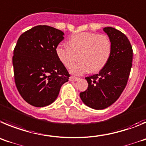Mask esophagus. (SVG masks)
I'll return each instance as SVG.
<instances>
[{
	"label": "esophagus",
	"instance_id": "1",
	"mask_svg": "<svg viewBox=\"0 0 146 146\" xmlns=\"http://www.w3.org/2000/svg\"><path fill=\"white\" fill-rule=\"evenodd\" d=\"M78 79H79V78H77V77H74V76H70V78H69V80L71 81H78Z\"/></svg>",
	"mask_w": 146,
	"mask_h": 146
}]
</instances>
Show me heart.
<instances>
[{"label":"heart","instance_id":"1","mask_svg":"<svg viewBox=\"0 0 146 146\" xmlns=\"http://www.w3.org/2000/svg\"><path fill=\"white\" fill-rule=\"evenodd\" d=\"M68 45L60 44L56 54L64 66L70 68L78 55L79 62L70 68V73L81 75L90 71L95 73L104 68L111 53L112 44L108 36L94 33H80L70 36Z\"/></svg>","mask_w":146,"mask_h":146}]
</instances>
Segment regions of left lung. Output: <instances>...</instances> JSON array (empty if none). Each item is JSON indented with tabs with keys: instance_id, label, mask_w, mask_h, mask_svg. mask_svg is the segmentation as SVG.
<instances>
[{
	"instance_id": "8db88e82",
	"label": "left lung",
	"mask_w": 146,
	"mask_h": 146,
	"mask_svg": "<svg viewBox=\"0 0 146 146\" xmlns=\"http://www.w3.org/2000/svg\"><path fill=\"white\" fill-rule=\"evenodd\" d=\"M103 31L112 44L111 56L98 74L85 78L88 88L80 93L83 102L96 110L106 108L117 100L127 86L132 65L133 51L127 36L111 27Z\"/></svg>"
}]
</instances>
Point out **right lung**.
Wrapping results in <instances>:
<instances>
[{
	"label": "right lung",
	"instance_id": "right-lung-1",
	"mask_svg": "<svg viewBox=\"0 0 146 146\" xmlns=\"http://www.w3.org/2000/svg\"><path fill=\"white\" fill-rule=\"evenodd\" d=\"M64 33L38 25L19 36L12 58L14 81L22 98L35 107H44L57 99L70 74L58 59L56 48Z\"/></svg>",
	"mask_w": 146,
	"mask_h": 146
}]
</instances>
